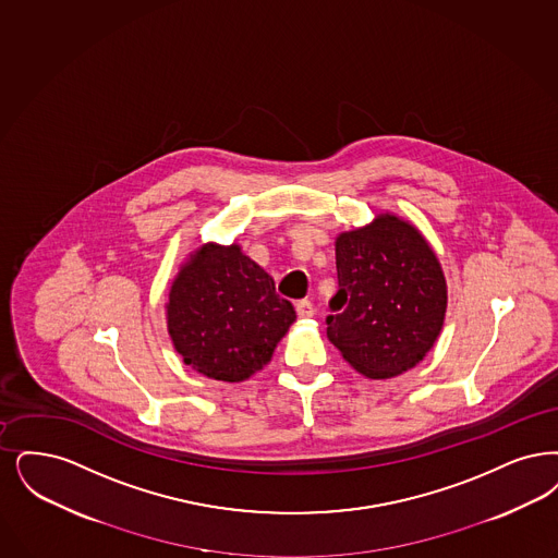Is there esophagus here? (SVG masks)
I'll return each mask as SVG.
<instances>
[{"label": "esophagus", "mask_w": 558, "mask_h": 558, "mask_svg": "<svg viewBox=\"0 0 558 558\" xmlns=\"http://www.w3.org/2000/svg\"><path fill=\"white\" fill-rule=\"evenodd\" d=\"M315 310H313L312 301H307V299H301V301H296V315L299 317H312Z\"/></svg>", "instance_id": "obj_1"}]
</instances>
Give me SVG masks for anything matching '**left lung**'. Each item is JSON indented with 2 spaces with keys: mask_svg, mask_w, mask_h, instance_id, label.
Listing matches in <instances>:
<instances>
[{
  "mask_svg": "<svg viewBox=\"0 0 558 558\" xmlns=\"http://www.w3.org/2000/svg\"><path fill=\"white\" fill-rule=\"evenodd\" d=\"M338 292L326 335L359 374L381 379L415 367L442 330L446 282L424 236L379 216L336 239Z\"/></svg>",
  "mask_w": 558,
  "mask_h": 558,
  "instance_id": "8db88e82",
  "label": "left lung"
}]
</instances>
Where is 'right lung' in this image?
Wrapping results in <instances>:
<instances>
[{
	"mask_svg": "<svg viewBox=\"0 0 558 558\" xmlns=\"http://www.w3.org/2000/svg\"><path fill=\"white\" fill-rule=\"evenodd\" d=\"M294 319L268 271L236 245L201 246L170 290L168 332L207 378L241 381L262 369Z\"/></svg>",
	"mask_w": 558,
	"mask_h": 558,
	"instance_id": "1",
	"label": "right lung"
}]
</instances>
